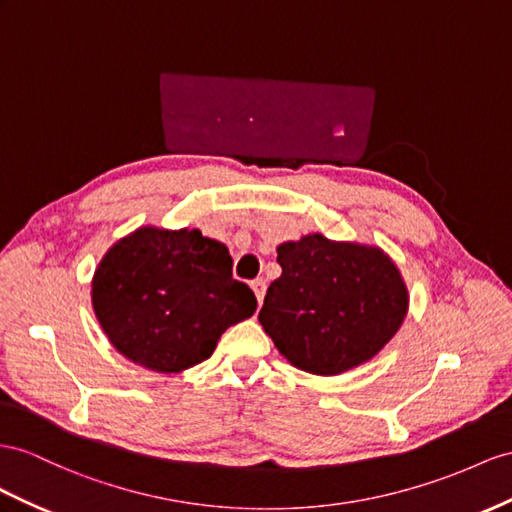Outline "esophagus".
Here are the masks:
<instances>
[{"label": "esophagus", "mask_w": 512, "mask_h": 512, "mask_svg": "<svg viewBox=\"0 0 512 512\" xmlns=\"http://www.w3.org/2000/svg\"><path fill=\"white\" fill-rule=\"evenodd\" d=\"M251 287H253V292H255V296H257V303H259V305L264 303V296H266V279H255V281L251 283Z\"/></svg>", "instance_id": "34e87169"}]
</instances>
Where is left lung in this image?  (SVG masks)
I'll list each match as a JSON object with an SVG mask.
<instances>
[{"label":"left lung","instance_id":"left-lung-1","mask_svg":"<svg viewBox=\"0 0 512 512\" xmlns=\"http://www.w3.org/2000/svg\"><path fill=\"white\" fill-rule=\"evenodd\" d=\"M259 324L294 368L337 376L372 361L409 311V290L381 246L309 233L277 246Z\"/></svg>","mask_w":512,"mask_h":512}]
</instances>
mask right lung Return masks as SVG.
<instances>
[{
    "mask_svg": "<svg viewBox=\"0 0 512 512\" xmlns=\"http://www.w3.org/2000/svg\"><path fill=\"white\" fill-rule=\"evenodd\" d=\"M231 266L229 248L199 229L138 227L108 248L93 274L97 322L136 365L160 374L190 370L257 309Z\"/></svg>",
    "mask_w": 512,
    "mask_h": 512,
    "instance_id": "add662e5",
    "label": "right lung"
}]
</instances>
